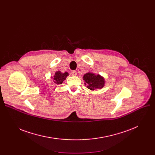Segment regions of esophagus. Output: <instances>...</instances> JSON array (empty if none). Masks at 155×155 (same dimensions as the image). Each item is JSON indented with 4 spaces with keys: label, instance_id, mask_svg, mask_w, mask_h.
<instances>
[{
    "label": "esophagus",
    "instance_id": "1",
    "mask_svg": "<svg viewBox=\"0 0 155 155\" xmlns=\"http://www.w3.org/2000/svg\"><path fill=\"white\" fill-rule=\"evenodd\" d=\"M71 75H73V76L77 75V71H75V70H72V71H71Z\"/></svg>",
    "mask_w": 155,
    "mask_h": 155
}]
</instances>
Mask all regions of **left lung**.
Returning <instances> with one entry per match:
<instances>
[{
  "instance_id": "8db88e82",
  "label": "left lung",
  "mask_w": 155,
  "mask_h": 155,
  "mask_svg": "<svg viewBox=\"0 0 155 155\" xmlns=\"http://www.w3.org/2000/svg\"><path fill=\"white\" fill-rule=\"evenodd\" d=\"M85 85L90 90L94 91L95 89H101L104 85V79L99 75H95L92 73H87L84 76Z\"/></svg>"
}]
</instances>
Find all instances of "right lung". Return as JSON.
Segmentation results:
<instances>
[{"instance_id": "obj_1", "label": "right lung", "mask_w": 155, "mask_h": 155, "mask_svg": "<svg viewBox=\"0 0 155 155\" xmlns=\"http://www.w3.org/2000/svg\"><path fill=\"white\" fill-rule=\"evenodd\" d=\"M68 75V73L67 72H64V73H62L60 71H56L53 78V82L56 84H61L63 83V81L66 79Z\"/></svg>"}]
</instances>
